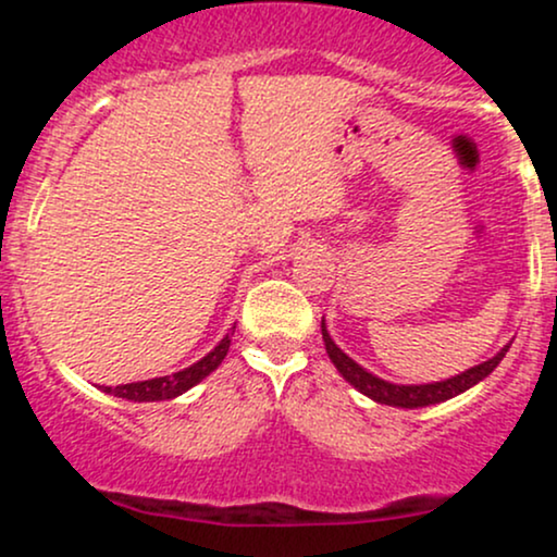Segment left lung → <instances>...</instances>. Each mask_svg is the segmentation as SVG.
<instances>
[{
    "instance_id": "8db88e82",
    "label": "left lung",
    "mask_w": 557,
    "mask_h": 557,
    "mask_svg": "<svg viewBox=\"0 0 557 557\" xmlns=\"http://www.w3.org/2000/svg\"><path fill=\"white\" fill-rule=\"evenodd\" d=\"M322 337L332 363H335L337 372H341L350 385L359 389V393L367 395V398L385 403V406H398V408H421V406H432V403H443L447 398H456V395H461L463 389L474 387L476 382H482L484 376H487L492 369L503 361V356L508 354V345H505L500 354L492 356L490 361L479 363V367H471L469 372L453 376V380H445V382H432V385H393V382H385L380 380V376L369 374L367 369L359 367L350 356H345L343 350L332 343L324 322H322Z\"/></svg>"
}]
</instances>
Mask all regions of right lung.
I'll return each mask as SVG.
<instances>
[{
  "mask_svg": "<svg viewBox=\"0 0 557 557\" xmlns=\"http://www.w3.org/2000/svg\"><path fill=\"white\" fill-rule=\"evenodd\" d=\"M227 348H230V335L222 337L220 345H216L212 354H207L201 361L194 363V367L183 369V372H175V374H170V376H157V380L131 382V385H120V387H104V393L114 395V398L138 400V403L177 398V395H183L185 389H190L194 385H198V382H201L203 376L212 374L214 369L222 363V359H225V356H227Z\"/></svg>",
  "mask_w": 557,
  "mask_h": 557,
  "instance_id": "1",
  "label": "right lung"
}]
</instances>
